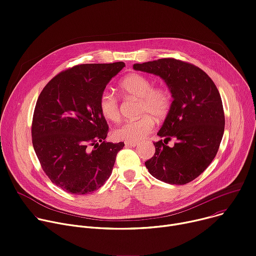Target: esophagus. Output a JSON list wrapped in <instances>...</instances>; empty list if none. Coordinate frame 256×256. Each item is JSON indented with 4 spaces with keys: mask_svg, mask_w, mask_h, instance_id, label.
Returning a JSON list of instances; mask_svg holds the SVG:
<instances>
[{
    "mask_svg": "<svg viewBox=\"0 0 256 256\" xmlns=\"http://www.w3.org/2000/svg\"><path fill=\"white\" fill-rule=\"evenodd\" d=\"M124 145L126 147H136V142H126Z\"/></svg>",
    "mask_w": 256,
    "mask_h": 256,
    "instance_id": "34e87169",
    "label": "esophagus"
}]
</instances>
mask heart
I'll return each instance as SVG.
<instances>
[{
	"label": "heart",
	"instance_id": "b5f03b06",
	"mask_svg": "<svg viewBox=\"0 0 256 256\" xmlns=\"http://www.w3.org/2000/svg\"><path fill=\"white\" fill-rule=\"evenodd\" d=\"M124 94L138 100V113L141 118L128 120L116 128L113 136L118 140L136 142L144 138L154 128V119L162 120L170 110L172 97L166 88H154L149 78L132 74L120 82ZM99 109L104 118L110 122H118L120 118L118 99L110 90H104L99 98Z\"/></svg>",
	"mask_w": 256,
	"mask_h": 256
}]
</instances>
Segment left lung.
<instances>
[{
  "label": "left lung",
  "mask_w": 256,
  "mask_h": 256,
  "mask_svg": "<svg viewBox=\"0 0 256 256\" xmlns=\"http://www.w3.org/2000/svg\"><path fill=\"white\" fill-rule=\"evenodd\" d=\"M132 67L161 78L174 99L157 132L164 140L154 143L155 154L145 166L159 180L187 184L212 164L222 142L224 114L218 90L202 69L174 58L136 63ZM170 138L177 141L174 148L164 144Z\"/></svg>",
  "instance_id": "8db88e82"
}]
</instances>
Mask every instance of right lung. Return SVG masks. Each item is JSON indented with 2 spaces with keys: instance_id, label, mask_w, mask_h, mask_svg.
I'll use <instances>...</instances> for the list:
<instances>
[{
  "instance_id": "right-lung-1",
  "label": "right lung",
  "mask_w": 256,
  "mask_h": 256,
  "mask_svg": "<svg viewBox=\"0 0 256 256\" xmlns=\"http://www.w3.org/2000/svg\"><path fill=\"white\" fill-rule=\"evenodd\" d=\"M124 66L76 65L52 78L38 96L34 149L46 174L67 193L86 195L102 187L124 146L104 141L108 126L99 109L107 84Z\"/></svg>"
}]
</instances>
